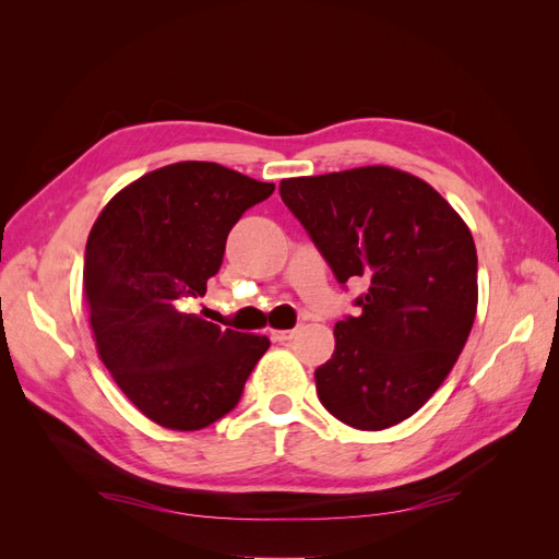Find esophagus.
Listing matches in <instances>:
<instances>
[{"label": "esophagus", "instance_id": "34e87169", "mask_svg": "<svg viewBox=\"0 0 559 559\" xmlns=\"http://www.w3.org/2000/svg\"><path fill=\"white\" fill-rule=\"evenodd\" d=\"M294 333H296L294 329L292 331H270V337H273L275 343H286V341H292Z\"/></svg>", "mask_w": 559, "mask_h": 559}]
</instances>
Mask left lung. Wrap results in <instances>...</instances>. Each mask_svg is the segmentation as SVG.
<instances>
[{"instance_id":"obj_1","label":"left lung","mask_w":559,"mask_h":559,"mask_svg":"<svg viewBox=\"0 0 559 559\" xmlns=\"http://www.w3.org/2000/svg\"><path fill=\"white\" fill-rule=\"evenodd\" d=\"M280 195L335 280L368 286L314 370L321 405L361 431L399 425L443 384L476 319L471 230L427 181L384 165L282 179Z\"/></svg>"}]
</instances>
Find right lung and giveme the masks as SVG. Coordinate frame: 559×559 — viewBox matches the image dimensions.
Here are the masks:
<instances>
[{
    "instance_id": "obj_1",
    "label": "right lung",
    "mask_w": 559,
    "mask_h": 559,
    "mask_svg": "<svg viewBox=\"0 0 559 559\" xmlns=\"http://www.w3.org/2000/svg\"><path fill=\"white\" fill-rule=\"evenodd\" d=\"M273 191L224 165L175 163L116 193L88 235L83 292L99 359L165 429L198 431L228 415L270 347L181 302L207 292L230 228Z\"/></svg>"
}]
</instances>
